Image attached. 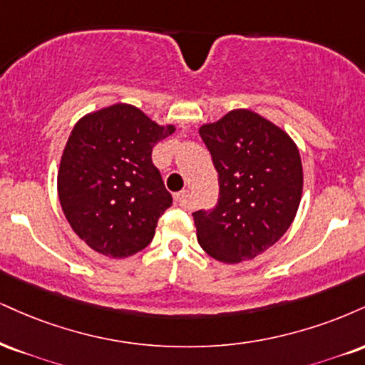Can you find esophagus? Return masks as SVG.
Listing matches in <instances>:
<instances>
[{
  "label": "esophagus",
  "instance_id": "esophagus-1",
  "mask_svg": "<svg viewBox=\"0 0 365 365\" xmlns=\"http://www.w3.org/2000/svg\"><path fill=\"white\" fill-rule=\"evenodd\" d=\"M188 197H190V194H188V190H182L178 192V194H175V204L177 205H185L188 202Z\"/></svg>",
  "mask_w": 365,
  "mask_h": 365
}]
</instances>
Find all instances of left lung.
<instances>
[{
  "label": "left lung",
  "instance_id": "8db88e82",
  "mask_svg": "<svg viewBox=\"0 0 365 365\" xmlns=\"http://www.w3.org/2000/svg\"><path fill=\"white\" fill-rule=\"evenodd\" d=\"M219 175L212 210L192 214L197 241L222 263L252 260L282 238L302 195L299 149L285 130L248 108L200 125Z\"/></svg>",
  "mask_w": 365,
  "mask_h": 365
}]
</instances>
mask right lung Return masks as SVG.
<instances>
[{
  "instance_id": "right-lung-1",
  "label": "right lung",
  "mask_w": 365,
  "mask_h": 365,
  "mask_svg": "<svg viewBox=\"0 0 365 365\" xmlns=\"http://www.w3.org/2000/svg\"><path fill=\"white\" fill-rule=\"evenodd\" d=\"M173 133L129 103L86 113L73 127L57 195L69 226L96 253L127 258L151 243L171 205L151 153Z\"/></svg>"
}]
</instances>
